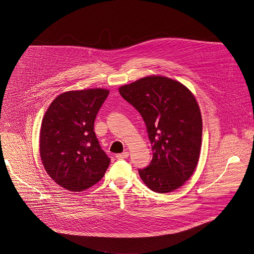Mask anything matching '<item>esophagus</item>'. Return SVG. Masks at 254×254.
<instances>
[{"mask_svg": "<svg viewBox=\"0 0 254 254\" xmlns=\"http://www.w3.org/2000/svg\"><path fill=\"white\" fill-rule=\"evenodd\" d=\"M128 157V152H124V153H120V154H116V158L117 159H125Z\"/></svg>", "mask_w": 254, "mask_h": 254, "instance_id": "obj_1", "label": "esophagus"}]
</instances>
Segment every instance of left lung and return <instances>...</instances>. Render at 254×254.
Returning a JSON list of instances; mask_svg holds the SVG:
<instances>
[{
    "label": "left lung",
    "instance_id": "1",
    "mask_svg": "<svg viewBox=\"0 0 254 254\" xmlns=\"http://www.w3.org/2000/svg\"><path fill=\"white\" fill-rule=\"evenodd\" d=\"M120 94L142 115L153 151L139 175L149 189L168 193L193 175L202 140V117L193 93L178 80L149 75L125 84Z\"/></svg>",
    "mask_w": 254,
    "mask_h": 254
}]
</instances>
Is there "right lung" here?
<instances>
[{"instance_id":"1","label":"right lung","mask_w":254,"mask_h":254,"mask_svg":"<svg viewBox=\"0 0 254 254\" xmlns=\"http://www.w3.org/2000/svg\"><path fill=\"white\" fill-rule=\"evenodd\" d=\"M107 89L64 92L48 107L40 132V155L49 177L65 190L81 192L105 175L110 158L94 131Z\"/></svg>"}]
</instances>
